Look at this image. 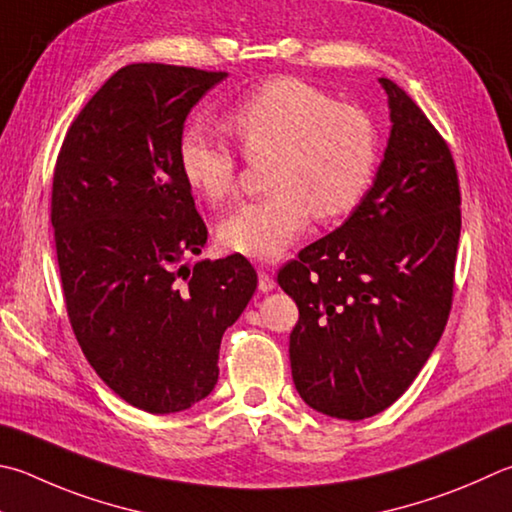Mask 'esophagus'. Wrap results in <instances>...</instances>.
<instances>
[{
    "label": "esophagus",
    "instance_id": "1",
    "mask_svg": "<svg viewBox=\"0 0 512 512\" xmlns=\"http://www.w3.org/2000/svg\"><path fill=\"white\" fill-rule=\"evenodd\" d=\"M275 288V280H273V275L266 271V268L262 266L259 268V291L262 293H268V291H273Z\"/></svg>",
    "mask_w": 512,
    "mask_h": 512
}]
</instances>
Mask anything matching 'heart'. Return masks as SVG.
<instances>
[{
    "label": "heart",
    "instance_id": "obj_1",
    "mask_svg": "<svg viewBox=\"0 0 512 512\" xmlns=\"http://www.w3.org/2000/svg\"><path fill=\"white\" fill-rule=\"evenodd\" d=\"M226 125L246 161H268L271 194L241 203L219 224L232 253L273 259L309 226L349 215L365 199L376 174V127L360 107L338 105L329 94L295 78H275L228 111ZM183 181L210 203L237 183V154L206 125H190L179 141Z\"/></svg>",
    "mask_w": 512,
    "mask_h": 512
}]
</instances>
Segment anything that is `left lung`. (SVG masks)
<instances>
[{
  "label": "left lung",
  "mask_w": 512,
  "mask_h": 512,
  "mask_svg": "<svg viewBox=\"0 0 512 512\" xmlns=\"http://www.w3.org/2000/svg\"><path fill=\"white\" fill-rule=\"evenodd\" d=\"M378 82L392 134L374 185L277 273L300 309L288 345L295 389L345 421L387 410L430 358L452 309L461 232L448 143L401 87Z\"/></svg>",
  "instance_id": "8db88e82"
}]
</instances>
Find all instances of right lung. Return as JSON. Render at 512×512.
Returning a JSON list of instances; mask_svg holds the SVG:
<instances>
[{
  "instance_id": "obj_1",
  "label": "right lung",
  "mask_w": 512,
  "mask_h": 512,
  "mask_svg": "<svg viewBox=\"0 0 512 512\" xmlns=\"http://www.w3.org/2000/svg\"><path fill=\"white\" fill-rule=\"evenodd\" d=\"M226 76L127 64L82 107L55 161L51 224L71 329L107 387L150 414L188 410L215 389L221 338L257 288L244 255L181 264L208 239L179 167L183 123Z\"/></svg>"
}]
</instances>
